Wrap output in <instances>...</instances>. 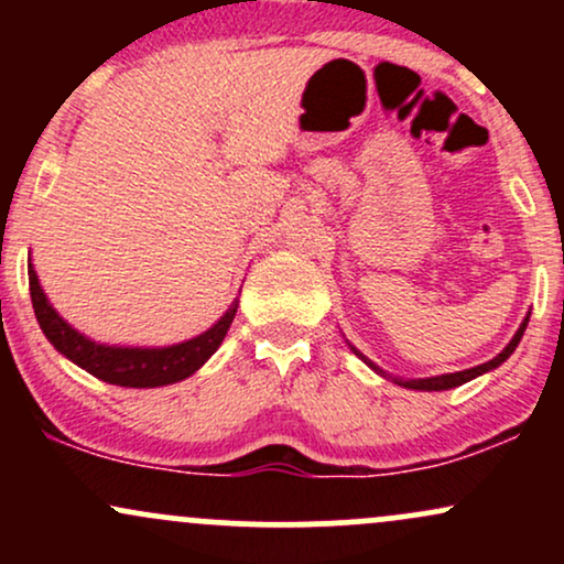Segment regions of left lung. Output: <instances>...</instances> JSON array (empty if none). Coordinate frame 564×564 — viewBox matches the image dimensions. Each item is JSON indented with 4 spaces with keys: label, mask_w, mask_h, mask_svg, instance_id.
Returning <instances> with one entry per match:
<instances>
[{
    "label": "left lung",
    "mask_w": 564,
    "mask_h": 564,
    "mask_svg": "<svg viewBox=\"0 0 564 564\" xmlns=\"http://www.w3.org/2000/svg\"><path fill=\"white\" fill-rule=\"evenodd\" d=\"M530 318V315H528ZM528 318L522 321V326L517 328V334L511 336V341L507 347L501 349V352L496 355L494 360H488V364H482V366H475V368H464V371H456V373H443V377H430V379H398V377H390V373L387 371H381V368L377 366V364H371V360L366 358V355H360L358 349H355L352 345H349V349H352L355 355H358L360 360H364L366 366H371L373 371L379 373V377H384V379H392L394 384H400V387H408V390H424V392H440V390H453V387H458V384H467V381H471V379H477V377H482V373H488V371H494V368H498L503 364V360L509 358L511 352H514V347L520 345V339H522V334H525V326H528Z\"/></svg>",
    "instance_id": "left-lung-1"
}]
</instances>
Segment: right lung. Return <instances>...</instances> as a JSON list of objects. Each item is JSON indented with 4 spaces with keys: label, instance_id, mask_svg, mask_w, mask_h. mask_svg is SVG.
I'll return each mask as SVG.
<instances>
[{
    "label": "right lung",
    "instance_id": "add662e5",
    "mask_svg": "<svg viewBox=\"0 0 564 564\" xmlns=\"http://www.w3.org/2000/svg\"><path fill=\"white\" fill-rule=\"evenodd\" d=\"M29 289L31 302H34V313L44 336L50 339L57 352L66 355L70 364L84 368L93 377L108 381L116 387H164L183 381L196 373L217 347L223 345L225 334H228L232 318H236L238 302L230 304L228 313L219 318L215 326L206 328L204 334L193 336V339L180 341L170 347H119V345H97L87 336L68 326L66 321L57 315V310L47 302V294L39 286V275L34 264L29 262Z\"/></svg>",
    "mask_w": 564,
    "mask_h": 564
}]
</instances>
